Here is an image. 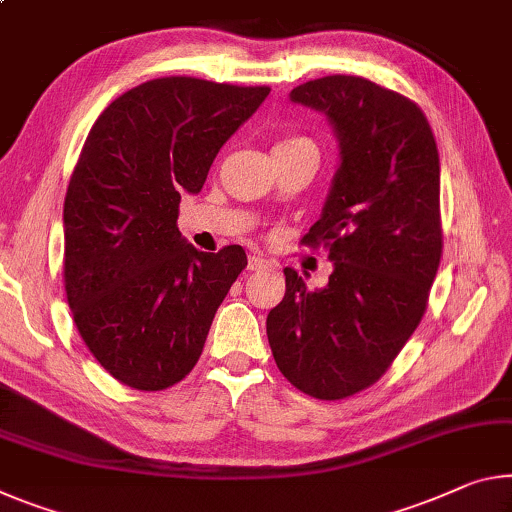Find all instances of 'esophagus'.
Returning a JSON list of instances; mask_svg holds the SVG:
<instances>
[{
    "mask_svg": "<svg viewBox=\"0 0 512 512\" xmlns=\"http://www.w3.org/2000/svg\"><path fill=\"white\" fill-rule=\"evenodd\" d=\"M269 266H271L269 259H264V257H259V255L248 257V269L250 271H262V269H269Z\"/></svg>",
    "mask_w": 512,
    "mask_h": 512,
    "instance_id": "1",
    "label": "esophagus"
}]
</instances>
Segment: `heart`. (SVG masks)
I'll list each match as a JSON object with an SVG mask.
<instances>
[{
    "instance_id": "heart-1",
    "label": "heart",
    "mask_w": 512,
    "mask_h": 512,
    "mask_svg": "<svg viewBox=\"0 0 512 512\" xmlns=\"http://www.w3.org/2000/svg\"><path fill=\"white\" fill-rule=\"evenodd\" d=\"M303 145H314L310 139H307V136H289V139H285V141H280L278 145H275V148H285V150H289V148H303ZM316 148V145H314Z\"/></svg>"
}]
</instances>
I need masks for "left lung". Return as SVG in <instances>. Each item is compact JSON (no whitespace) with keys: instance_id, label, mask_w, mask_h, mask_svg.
Listing matches in <instances>:
<instances>
[{"instance_id":"8db88e82","label":"left lung","mask_w":512,"mask_h":512,"mask_svg":"<svg viewBox=\"0 0 512 512\" xmlns=\"http://www.w3.org/2000/svg\"><path fill=\"white\" fill-rule=\"evenodd\" d=\"M289 97L326 113L339 141L326 205L303 237L328 248L335 271L312 291L285 269L266 335L291 385L339 401L383 376L426 312L442 257L440 154L424 111L364 77H321Z\"/></svg>"}]
</instances>
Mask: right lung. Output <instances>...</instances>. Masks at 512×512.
<instances>
[{"label": "right lung", "mask_w": 512, "mask_h": 512, "mask_svg": "<svg viewBox=\"0 0 512 512\" xmlns=\"http://www.w3.org/2000/svg\"><path fill=\"white\" fill-rule=\"evenodd\" d=\"M269 93L161 77L116 97L88 132L63 205V280L81 339L123 385L180 383L246 269L241 246L202 253L186 243L177 216Z\"/></svg>", "instance_id": "1"}]
</instances>
